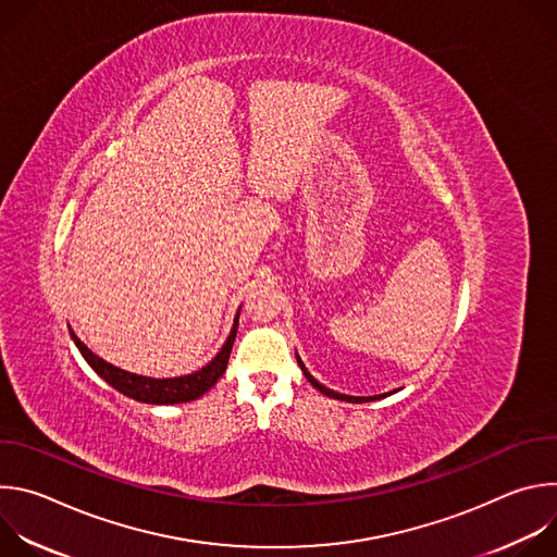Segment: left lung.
<instances>
[{
  "label": "left lung",
  "mask_w": 557,
  "mask_h": 557,
  "mask_svg": "<svg viewBox=\"0 0 557 557\" xmlns=\"http://www.w3.org/2000/svg\"><path fill=\"white\" fill-rule=\"evenodd\" d=\"M297 363H299V368H301V372H304V376L310 381V385L312 387H317L320 389L322 394H326V396H331V399H339V401H348V404H368V401H376V399H383V396H387V394H376V396H350V394H342V392H335V389H331V387H326V385H322L320 381H317L308 370H306V366H304V361L299 359V355H297ZM394 392V389H392Z\"/></svg>",
  "instance_id": "8db88e82"
}]
</instances>
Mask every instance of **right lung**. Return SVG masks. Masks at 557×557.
Returning <instances> with one entry per match:
<instances>
[{"label": "right lung", "mask_w": 557, "mask_h": 557, "mask_svg": "<svg viewBox=\"0 0 557 557\" xmlns=\"http://www.w3.org/2000/svg\"><path fill=\"white\" fill-rule=\"evenodd\" d=\"M237 320H240V310L235 312L231 333H228L226 342L222 344L220 352L207 366H202L200 370H196L191 374L168 376V379L143 376V374H134L123 368H116V366L108 363L106 359H101L99 355H95L82 339L74 335L72 329H70V337H72L74 346L78 348V352H82L84 359L88 361V366L121 394L129 396V399H134V401L149 404V406H176V404H189V401L200 399V396L205 392H209L218 383V379L224 374L228 355H231V348L235 342V333H237Z\"/></svg>", "instance_id": "right-lung-1"}]
</instances>
